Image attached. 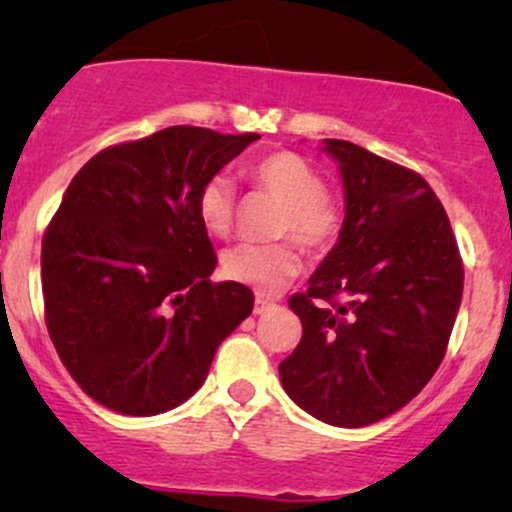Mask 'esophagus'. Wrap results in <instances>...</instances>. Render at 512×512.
I'll return each instance as SVG.
<instances>
[{"label":"esophagus","mask_w":512,"mask_h":512,"mask_svg":"<svg viewBox=\"0 0 512 512\" xmlns=\"http://www.w3.org/2000/svg\"><path fill=\"white\" fill-rule=\"evenodd\" d=\"M272 308H274V301H269V298H264V296L255 298V315H264L267 310H272Z\"/></svg>","instance_id":"obj_1"}]
</instances>
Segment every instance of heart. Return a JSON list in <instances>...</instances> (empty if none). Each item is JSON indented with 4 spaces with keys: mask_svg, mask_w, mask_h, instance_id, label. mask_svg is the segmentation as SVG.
<instances>
[{
    "mask_svg": "<svg viewBox=\"0 0 512 512\" xmlns=\"http://www.w3.org/2000/svg\"><path fill=\"white\" fill-rule=\"evenodd\" d=\"M257 190L284 207L279 236H291L305 250H327L342 231V204L325 192V180L303 156L276 151L250 168ZM197 216L211 236H226L233 226V185L216 175L197 197ZM301 272L293 245H238L223 255V274L257 293H276Z\"/></svg>",
    "mask_w": 512,
    "mask_h": 512,
    "instance_id": "obj_1",
    "label": "heart"
}]
</instances>
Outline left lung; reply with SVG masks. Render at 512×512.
I'll use <instances>...</instances> for the list:
<instances>
[{
	"mask_svg": "<svg viewBox=\"0 0 512 512\" xmlns=\"http://www.w3.org/2000/svg\"><path fill=\"white\" fill-rule=\"evenodd\" d=\"M337 243L291 298L303 337L279 363L286 395L330 426L361 428L424 390L462 301V260L436 192L414 170L342 139Z\"/></svg>",
	"mask_w": 512,
	"mask_h": 512,
	"instance_id": "8db88e82",
	"label": "left lung"
}]
</instances>
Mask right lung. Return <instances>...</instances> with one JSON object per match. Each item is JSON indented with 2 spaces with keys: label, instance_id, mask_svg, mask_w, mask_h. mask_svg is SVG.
I'll list each match as a JSON object with an SVG mask.
<instances>
[{
  "label": "right lung",
  "instance_id": "1",
  "mask_svg": "<svg viewBox=\"0 0 512 512\" xmlns=\"http://www.w3.org/2000/svg\"><path fill=\"white\" fill-rule=\"evenodd\" d=\"M257 139L166 127L101 151L69 182L40 255L45 320L64 368L103 407H180L252 313L248 286L211 284L197 197Z\"/></svg>",
  "mask_w": 512,
  "mask_h": 512
}]
</instances>
